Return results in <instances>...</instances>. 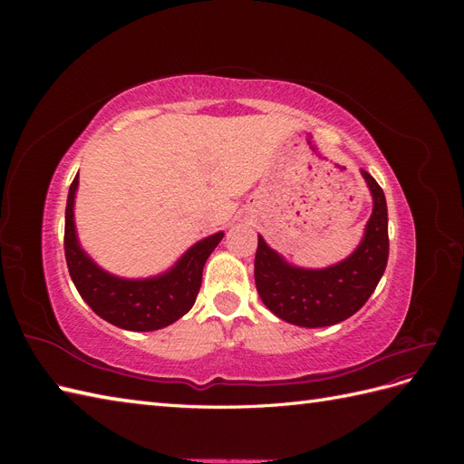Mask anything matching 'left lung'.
<instances>
[{
  "mask_svg": "<svg viewBox=\"0 0 464 464\" xmlns=\"http://www.w3.org/2000/svg\"><path fill=\"white\" fill-rule=\"evenodd\" d=\"M373 195V213L366 236L353 256L323 271L290 266L259 236L256 254V286L263 304L300 327H327L354 315L368 302L389 257L387 203L377 181L362 170Z\"/></svg>",
  "mask_w": 464,
  "mask_h": 464,
  "instance_id": "left-lung-1",
  "label": "left lung"
}]
</instances>
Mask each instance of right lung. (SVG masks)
Wrapping results in <instances>:
<instances>
[{"instance_id": "add662e5", "label": "right lung", "mask_w": 464, "mask_h": 464, "mask_svg": "<svg viewBox=\"0 0 464 464\" xmlns=\"http://www.w3.org/2000/svg\"><path fill=\"white\" fill-rule=\"evenodd\" d=\"M75 176L65 207V261L73 283L96 315L128 331H157L186 315L198 298L203 266L222 240V232L205 237L181 257L172 271L147 280H123L104 273L79 247L73 222Z\"/></svg>"}]
</instances>
